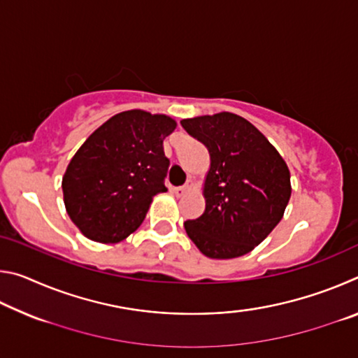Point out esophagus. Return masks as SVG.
I'll use <instances>...</instances> for the list:
<instances>
[{
  "mask_svg": "<svg viewBox=\"0 0 358 358\" xmlns=\"http://www.w3.org/2000/svg\"><path fill=\"white\" fill-rule=\"evenodd\" d=\"M194 187V183L191 180H187L186 181V185L185 186H178V187H173L172 189V192L175 194V196H178V197H181V196H185L186 192H189L191 189Z\"/></svg>",
  "mask_w": 358,
  "mask_h": 358,
  "instance_id": "34e87169",
  "label": "esophagus"
}]
</instances>
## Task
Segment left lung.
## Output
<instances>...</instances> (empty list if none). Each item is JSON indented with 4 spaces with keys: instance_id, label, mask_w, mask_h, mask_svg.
<instances>
[{
    "instance_id": "8db88e82",
    "label": "left lung",
    "mask_w": 358,
    "mask_h": 358,
    "mask_svg": "<svg viewBox=\"0 0 358 358\" xmlns=\"http://www.w3.org/2000/svg\"><path fill=\"white\" fill-rule=\"evenodd\" d=\"M180 123L210 153L205 211L185 222L187 237L210 259L245 256L268 237L287 207L292 187L286 161L240 115L221 112Z\"/></svg>"
}]
</instances>
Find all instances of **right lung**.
<instances>
[{
	"mask_svg": "<svg viewBox=\"0 0 358 358\" xmlns=\"http://www.w3.org/2000/svg\"><path fill=\"white\" fill-rule=\"evenodd\" d=\"M175 128L167 115L134 108L113 115L83 142L62 187L66 211L85 237L118 243L136 232L153 197L167 191L162 142Z\"/></svg>",
	"mask_w": 358,
	"mask_h": 358,
	"instance_id": "obj_1",
	"label": "right lung"
}]
</instances>
